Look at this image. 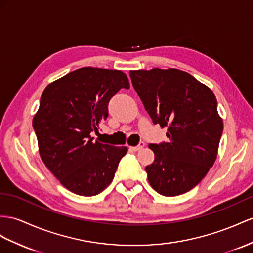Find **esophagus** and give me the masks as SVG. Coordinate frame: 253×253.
<instances>
[{
    "label": "esophagus",
    "instance_id": "34e87169",
    "mask_svg": "<svg viewBox=\"0 0 253 253\" xmlns=\"http://www.w3.org/2000/svg\"><path fill=\"white\" fill-rule=\"evenodd\" d=\"M144 145H145L144 142H142V141H141L140 143H139L137 146H131V147H130V150H131V151H133V152H138V151L142 150V148L144 147Z\"/></svg>",
    "mask_w": 253,
    "mask_h": 253
}]
</instances>
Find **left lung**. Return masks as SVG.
I'll return each mask as SVG.
<instances>
[{
	"label": "left lung",
	"instance_id": "left-lung-1",
	"mask_svg": "<svg viewBox=\"0 0 253 253\" xmlns=\"http://www.w3.org/2000/svg\"><path fill=\"white\" fill-rule=\"evenodd\" d=\"M129 75L154 124L168 127L169 142L148 145L155 154L145 168L148 182L166 197L191 190L217 158L223 122L215 95L175 68L130 70Z\"/></svg>",
	"mask_w": 253,
	"mask_h": 253
}]
</instances>
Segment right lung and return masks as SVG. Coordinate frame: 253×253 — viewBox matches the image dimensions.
<instances>
[{
	"label": "right lung",
	"mask_w": 253,
	"mask_h": 253,
	"mask_svg": "<svg viewBox=\"0 0 253 253\" xmlns=\"http://www.w3.org/2000/svg\"><path fill=\"white\" fill-rule=\"evenodd\" d=\"M121 88H129L123 71L83 67L50 83L41 97L33 128L42 160L65 188L79 196L106 189L128 151L92 137Z\"/></svg>",
	"instance_id": "obj_1"
}]
</instances>
